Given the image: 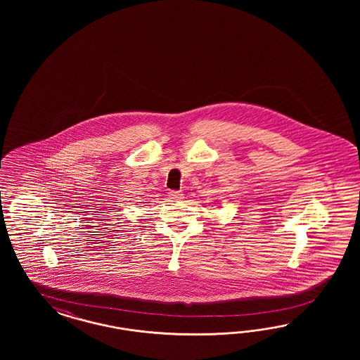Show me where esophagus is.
<instances>
[{
  "mask_svg": "<svg viewBox=\"0 0 360 360\" xmlns=\"http://www.w3.org/2000/svg\"><path fill=\"white\" fill-rule=\"evenodd\" d=\"M169 198L173 200H182L184 199V194L182 191H170L169 193Z\"/></svg>",
  "mask_w": 360,
  "mask_h": 360,
  "instance_id": "34e87169",
  "label": "esophagus"
}]
</instances>
